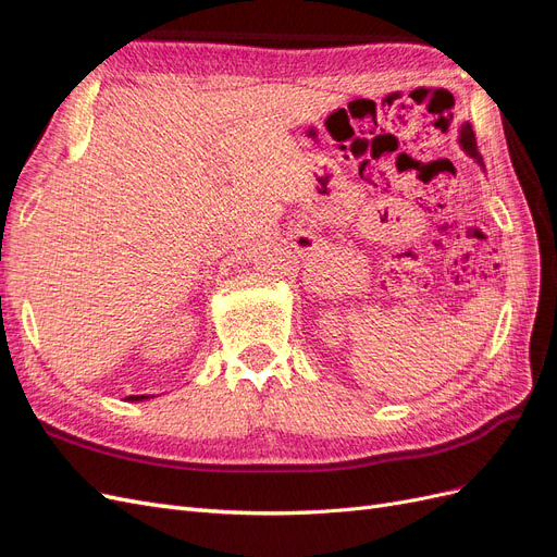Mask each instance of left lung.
<instances>
[{
    "label": "left lung",
    "instance_id": "obj_1",
    "mask_svg": "<svg viewBox=\"0 0 557 557\" xmlns=\"http://www.w3.org/2000/svg\"><path fill=\"white\" fill-rule=\"evenodd\" d=\"M460 146H462V150H465V153H467L469 158H474V160L483 166V160H481L479 150H476L474 129H471V125H469V123H462V127H460Z\"/></svg>",
    "mask_w": 557,
    "mask_h": 557
}]
</instances>
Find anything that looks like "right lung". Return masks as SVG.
<instances>
[{"instance_id": "obj_1", "label": "right lung", "mask_w": 557, "mask_h": 557, "mask_svg": "<svg viewBox=\"0 0 557 557\" xmlns=\"http://www.w3.org/2000/svg\"><path fill=\"white\" fill-rule=\"evenodd\" d=\"M148 397H153V395H129L127 399H129V401H144V399H148Z\"/></svg>"}]
</instances>
